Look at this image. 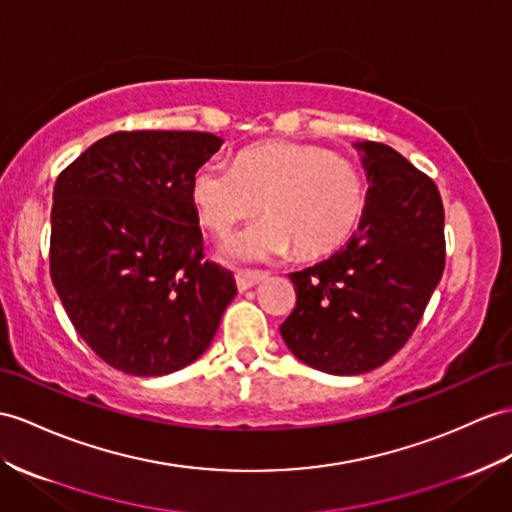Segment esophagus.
<instances>
[{
  "label": "esophagus",
  "instance_id": "obj_1",
  "mask_svg": "<svg viewBox=\"0 0 512 512\" xmlns=\"http://www.w3.org/2000/svg\"><path fill=\"white\" fill-rule=\"evenodd\" d=\"M265 278H267V273H263V271H239L236 273V289L243 293L247 289H252V286L263 282Z\"/></svg>",
  "mask_w": 512,
  "mask_h": 512
}]
</instances>
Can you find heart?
Listing matches in <instances>:
<instances>
[{"label": "heart", "mask_w": 512, "mask_h": 512, "mask_svg": "<svg viewBox=\"0 0 512 512\" xmlns=\"http://www.w3.org/2000/svg\"><path fill=\"white\" fill-rule=\"evenodd\" d=\"M197 217L215 234L265 210V219L226 245L245 263L295 254L313 260L339 249L367 208L360 171L330 149L304 143L271 141L247 147L234 165H210L197 171L191 189Z\"/></svg>", "instance_id": "obj_1"}]
</instances>
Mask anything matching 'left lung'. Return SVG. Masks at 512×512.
<instances>
[{"instance_id":"1","label":"left lung","mask_w":512,"mask_h":512,"mask_svg":"<svg viewBox=\"0 0 512 512\" xmlns=\"http://www.w3.org/2000/svg\"><path fill=\"white\" fill-rule=\"evenodd\" d=\"M369 191L360 232L315 267L289 273L295 308L280 326L313 369L358 376L413 336L445 269V210L432 178L393 147L356 143Z\"/></svg>"}]
</instances>
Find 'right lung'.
<instances>
[{
    "mask_svg": "<svg viewBox=\"0 0 512 512\" xmlns=\"http://www.w3.org/2000/svg\"><path fill=\"white\" fill-rule=\"evenodd\" d=\"M219 147L208 132H115L56 178L52 282L84 343L130 376L191 365L236 295L232 271L204 258L191 197Z\"/></svg>",
    "mask_w": 512,
    "mask_h": 512,
    "instance_id": "right-lung-1",
    "label": "right lung"
}]
</instances>
